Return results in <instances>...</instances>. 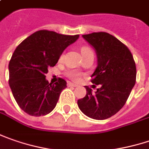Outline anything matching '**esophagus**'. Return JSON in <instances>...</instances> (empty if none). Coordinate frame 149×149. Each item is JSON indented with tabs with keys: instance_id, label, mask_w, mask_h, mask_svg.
<instances>
[{
	"instance_id": "1",
	"label": "esophagus",
	"mask_w": 149,
	"mask_h": 149,
	"mask_svg": "<svg viewBox=\"0 0 149 149\" xmlns=\"http://www.w3.org/2000/svg\"><path fill=\"white\" fill-rule=\"evenodd\" d=\"M68 87H77V85L74 84V83H72V82H71V81H68Z\"/></svg>"
}]
</instances>
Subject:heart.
Returning <instances> with one entry per match:
<instances>
[{"label":"heart","instance_id":"obj_1","mask_svg":"<svg viewBox=\"0 0 149 149\" xmlns=\"http://www.w3.org/2000/svg\"><path fill=\"white\" fill-rule=\"evenodd\" d=\"M92 52V50L89 48L88 47H81V52L82 55L86 54L87 52ZM62 58H63V56L61 55L59 60L61 61ZM67 75H68V77H69L71 80H72V81H77V80H79V78H80V73H79L78 72L75 71V70H70V71H68V72H67Z\"/></svg>","mask_w":149,"mask_h":149}]
</instances>
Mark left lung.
<instances>
[{"label":"left lung","instance_id":"8db88e82","mask_svg":"<svg viewBox=\"0 0 149 149\" xmlns=\"http://www.w3.org/2000/svg\"><path fill=\"white\" fill-rule=\"evenodd\" d=\"M82 37L96 50L97 67L91 81L99 88L93 93L85 86L87 94L77 105L91 118L107 119L124 106L135 85V62L127 47L109 33L93 32Z\"/></svg>","mask_w":149,"mask_h":149}]
</instances>
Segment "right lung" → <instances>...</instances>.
I'll return each instance as SVG.
<instances>
[{
    "mask_svg": "<svg viewBox=\"0 0 149 149\" xmlns=\"http://www.w3.org/2000/svg\"><path fill=\"white\" fill-rule=\"evenodd\" d=\"M79 35L69 36L41 30L26 38L15 50L9 63V85L18 106L31 116L40 117L55 108L67 81L46 80L48 68Z\"/></svg>",
    "mask_w": 149,
    "mask_h": 149,
    "instance_id": "add662e5",
    "label": "right lung"
}]
</instances>
